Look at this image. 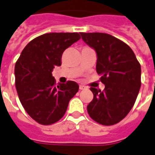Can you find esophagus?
Instances as JSON below:
<instances>
[{"instance_id": "esophagus-1", "label": "esophagus", "mask_w": 155, "mask_h": 155, "mask_svg": "<svg viewBox=\"0 0 155 155\" xmlns=\"http://www.w3.org/2000/svg\"><path fill=\"white\" fill-rule=\"evenodd\" d=\"M86 87L84 85H80V90H84Z\"/></svg>"}]
</instances>
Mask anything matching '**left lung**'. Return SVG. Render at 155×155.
Returning a JSON list of instances; mask_svg holds the SVG:
<instances>
[{
	"mask_svg": "<svg viewBox=\"0 0 155 155\" xmlns=\"http://www.w3.org/2000/svg\"><path fill=\"white\" fill-rule=\"evenodd\" d=\"M83 41L96 51L97 71L104 91L90 87L93 99L87 113L104 125L117 124L134 104L141 87V65L127 44L104 33H80Z\"/></svg>",
	"mask_w": 155,
	"mask_h": 155,
	"instance_id": "8db88e82",
	"label": "left lung"
}]
</instances>
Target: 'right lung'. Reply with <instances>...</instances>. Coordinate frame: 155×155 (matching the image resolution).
I'll return each mask as SVG.
<instances>
[{
	"mask_svg": "<svg viewBox=\"0 0 155 155\" xmlns=\"http://www.w3.org/2000/svg\"><path fill=\"white\" fill-rule=\"evenodd\" d=\"M80 38L78 33H49L30 41L15 64V85L26 113L41 125H51L65 114L68 104L79 90L74 81L55 85L54 67L62 54Z\"/></svg>",
	"mask_w": 155,
	"mask_h": 155,
	"instance_id": "1",
	"label": "right lung"
}]
</instances>
